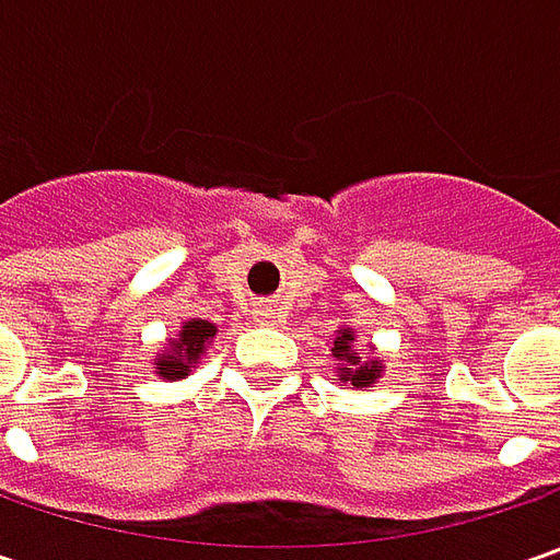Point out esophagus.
I'll return each instance as SVG.
<instances>
[{"instance_id":"34e87169","label":"esophagus","mask_w":560,"mask_h":560,"mask_svg":"<svg viewBox=\"0 0 560 560\" xmlns=\"http://www.w3.org/2000/svg\"><path fill=\"white\" fill-rule=\"evenodd\" d=\"M255 320H258V324H280V308L261 305V308H255Z\"/></svg>"}]
</instances>
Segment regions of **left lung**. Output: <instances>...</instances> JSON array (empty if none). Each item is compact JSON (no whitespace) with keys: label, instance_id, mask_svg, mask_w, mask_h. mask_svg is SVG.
<instances>
[{"label":"left lung","instance_id":"obj_1","mask_svg":"<svg viewBox=\"0 0 560 560\" xmlns=\"http://www.w3.org/2000/svg\"><path fill=\"white\" fill-rule=\"evenodd\" d=\"M352 339H355L352 330H339V336H336L334 355L346 358V364H349V368H339V374H342V380H352V386H371L376 380V361L358 364V352H352Z\"/></svg>","mask_w":560,"mask_h":560}]
</instances>
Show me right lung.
Returning <instances> with one entry per match:
<instances>
[{
	"mask_svg": "<svg viewBox=\"0 0 560 560\" xmlns=\"http://www.w3.org/2000/svg\"><path fill=\"white\" fill-rule=\"evenodd\" d=\"M214 336V327L208 320H189L184 330H180V339L174 342V349L159 361V374L164 380H180L189 371V364H196L199 355L205 352L208 339Z\"/></svg>",
	"mask_w": 560,
	"mask_h": 560,
	"instance_id": "add662e5",
	"label": "right lung"
}]
</instances>
